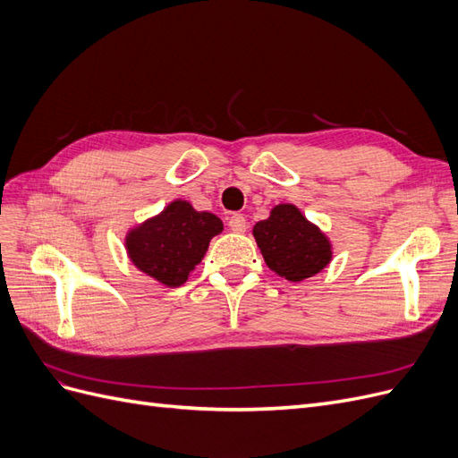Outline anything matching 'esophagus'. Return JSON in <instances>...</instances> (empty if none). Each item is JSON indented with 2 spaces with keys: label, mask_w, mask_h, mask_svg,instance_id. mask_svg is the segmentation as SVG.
<instances>
[{
  "label": "esophagus",
  "mask_w": 458,
  "mask_h": 458,
  "mask_svg": "<svg viewBox=\"0 0 458 458\" xmlns=\"http://www.w3.org/2000/svg\"><path fill=\"white\" fill-rule=\"evenodd\" d=\"M246 219H244V216H241V214H233L231 216V219H229V229L233 231V233H244L246 231Z\"/></svg>",
  "instance_id": "obj_1"
}]
</instances>
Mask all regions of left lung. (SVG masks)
<instances>
[{
    "label": "left lung",
    "mask_w": 458,
    "mask_h": 458,
    "mask_svg": "<svg viewBox=\"0 0 458 458\" xmlns=\"http://www.w3.org/2000/svg\"><path fill=\"white\" fill-rule=\"evenodd\" d=\"M267 267L290 283L321 273L332 261V242L294 204H276L252 229Z\"/></svg>",
    "instance_id": "obj_1"
}]
</instances>
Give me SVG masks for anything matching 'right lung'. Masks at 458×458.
Listing matches in <instances>:
<instances>
[{"label":"right lung","mask_w":458,"mask_h":458,"mask_svg":"<svg viewBox=\"0 0 458 458\" xmlns=\"http://www.w3.org/2000/svg\"><path fill=\"white\" fill-rule=\"evenodd\" d=\"M224 231L212 212H199L191 202L175 199L157 216L133 225L123 246L133 266L157 283L175 288L187 283L202 261L210 241Z\"/></svg>","instance_id":"1"}]
</instances>
